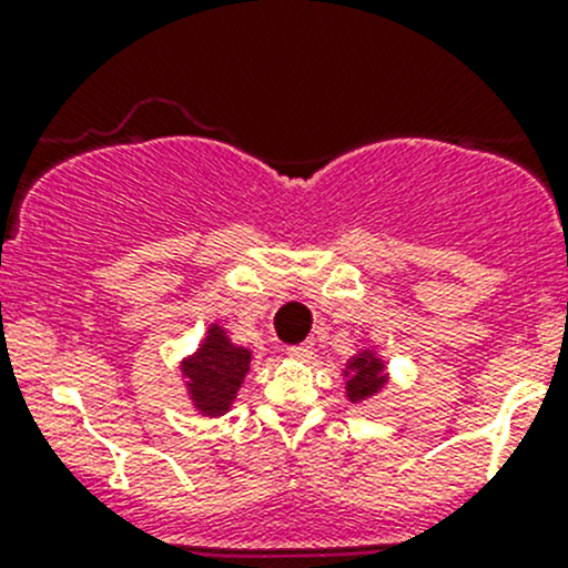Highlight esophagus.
Instances as JSON below:
<instances>
[{
  "instance_id": "1",
  "label": "esophagus",
  "mask_w": 568,
  "mask_h": 568,
  "mask_svg": "<svg viewBox=\"0 0 568 568\" xmlns=\"http://www.w3.org/2000/svg\"><path fill=\"white\" fill-rule=\"evenodd\" d=\"M288 357L291 359H302V363H305V359L313 357V343H300V346H291Z\"/></svg>"
}]
</instances>
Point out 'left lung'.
I'll list each match as a JSON object with an SVG mask.
<instances>
[{
  "instance_id": "left-lung-1",
  "label": "left lung",
  "mask_w": 568,
  "mask_h": 568,
  "mask_svg": "<svg viewBox=\"0 0 568 568\" xmlns=\"http://www.w3.org/2000/svg\"><path fill=\"white\" fill-rule=\"evenodd\" d=\"M343 379H346V400L368 404V400H374L376 395L390 385L393 376L387 371V363L379 354V348L365 346L346 359Z\"/></svg>"
}]
</instances>
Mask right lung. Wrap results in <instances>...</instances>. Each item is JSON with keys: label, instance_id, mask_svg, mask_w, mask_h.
I'll list each match as a JSON object with an SVG mask.
<instances>
[{"label": "right lung", "instance_id": "add662e5", "mask_svg": "<svg viewBox=\"0 0 568 568\" xmlns=\"http://www.w3.org/2000/svg\"><path fill=\"white\" fill-rule=\"evenodd\" d=\"M252 352L231 341L220 321L209 324L203 341L178 363L189 404L203 417H222L233 409L250 374Z\"/></svg>", "mask_w": 568, "mask_h": 568}]
</instances>
